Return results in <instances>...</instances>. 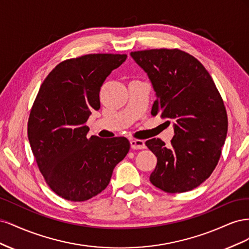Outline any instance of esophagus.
<instances>
[{
  "instance_id": "obj_1",
  "label": "esophagus",
  "mask_w": 249,
  "mask_h": 249,
  "mask_svg": "<svg viewBox=\"0 0 249 249\" xmlns=\"http://www.w3.org/2000/svg\"><path fill=\"white\" fill-rule=\"evenodd\" d=\"M130 144L133 149H143L145 148V143L143 140H137V139H131Z\"/></svg>"
}]
</instances>
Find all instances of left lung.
I'll return each mask as SVG.
<instances>
[{
    "instance_id": "1",
    "label": "left lung",
    "mask_w": 249,
    "mask_h": 249,
    "mask_svg": "<svg viewBox=\"0 0 249 249\" xmlns=\"http://www.w3.org/2000/svg\"><path fill=\"white\" fill-rule=\"evenodd\" d=\"M131 56L156 92L152 115L175 126L171 147L159 138L145 142L158 160L150 183L167 193L190 191L212 175L219 161L228 133L222 97L205 66L186 52L154 49Z\"/></svg>"
}]
</instances>
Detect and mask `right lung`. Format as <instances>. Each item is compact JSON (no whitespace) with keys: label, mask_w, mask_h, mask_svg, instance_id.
Instances as JSON below:
<instances>
[{"label":"right lung","mask_w":249,"mask_h":249,"mask_svg":"<svg viewBox=\"0 0 249 249\" xmlns=\"http://www.w3.org/2000/svg\"><path fill=\"white\" fill-rule=\"evenodd\" d=\"M123 54H89L59 63L41 84L28 120V138L46 183L59 196L84 201L108 186L129 153L124 137H87L86 122L101 107L100 90Z\"/></svg>","instance_id":"obj_1"}]
</instances>
